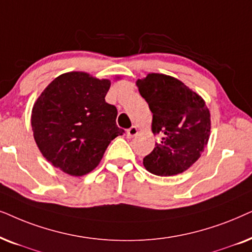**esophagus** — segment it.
<instances>
[{"label": "esophagus", "mask_w": 252, "mask_h": 252, "mask_svg": "<svg viewBox=\"0 0 252 252\" xmlns=\"http://www.w3.org/2000/svg\"><path fill=\"white\" fill-rule=\"evenodd\" d=\"M137 133H138V129H137V126H132L131 128L126 130V136H128V138H132V137H135Z\"/></svg>", "instance_id": "1"}]
</instances>
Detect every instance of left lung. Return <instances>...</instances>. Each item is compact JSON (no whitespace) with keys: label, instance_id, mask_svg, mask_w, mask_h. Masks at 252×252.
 <instances>
[{"label":"left lung","instance_id":"left-lung-1","mask_svg":"<svg viewBox=\"0 0 252 252\" xmlns=\"http://www.w3.org/2000/svg\"><path fill=\"white\" fill-rule=\"evenodd\" d=\"M136 84L153 114L152 131L162 137L144 158V167L158 176L183 173L209 142L211 115L205 101L181 80L162 73H149Z\"/></svg>","mask_w":252,"mask_h":252}]
</instances>
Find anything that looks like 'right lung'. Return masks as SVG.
Returning <instances> with one entry per match:
<instances>
[{
	"mask_svg": "<svg viewBox=\"0 0 252 252\" xmlns=\"http://www.w3.org/2000/svg\"><path fill=\"white\" fill-rule=\"evenodd\" d=\"M110 80L72 71L56 77L36 100L31 126L40 152L56 168L83 176L101 161L109 143L124 130L117 109L106 102Z\"/></svg>",
	"mask_w": 252,
	"mask_h": 252,
	"instance_id": "1",
	"label": "right lung"
}]
</instances>
